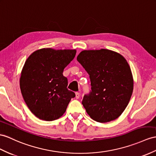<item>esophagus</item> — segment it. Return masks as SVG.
I'll return each instance as SVG.
<instances>
[{"mask_svg":"<svg viewBox=\"0 0 156 156\" xmlns=\"http://www.w3.org/2000/svg\"><path fill=\"white\" fill-rule=\"evenodd\" d=\"M79 97H80V94L77 92L75 93V98H77V99H78V98H79Z\"/></svg>","mask_w":156,"mask_h":156,"instance_id":"obj_1","label":"esophagus"}]
</instances>
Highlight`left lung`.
Returning a JSON list of instances; mask_svg holds the SVG:
<instances>
[{
    "label": "left lung",
    "mask_w": 156,
    "mask_h": 156,
    "mask_svg": "<svg viewBox=\"0 0 156 156\" xmlns=\"http://www.w3.org/2000/svg\"><path fill=\"white\" fill-rule=\"evenodd\" d=\"M77 60L89 75L91 90L83 97L87 114L98 122L119 118L130 100L134 80L127 61L107 49L83 50Z\"/></svg>",
    "instance_id": "obj_1"
}]
</instances>
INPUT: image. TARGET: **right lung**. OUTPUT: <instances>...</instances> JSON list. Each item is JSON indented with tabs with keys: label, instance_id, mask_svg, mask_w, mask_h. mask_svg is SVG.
<instances>
[{
	"label": "right lung",
	"instance_id": "obj_1",
	"mask_svg": "<svg viewBox=\"0 0 156 156\" xmlns=\"http://www.w3.org/2000/svg\"><path fill=\"white\" fill-rule=\"evenodd\" d=\"M75 54L76 49L42 48L26 59L21 72L20 87L26 105L38 119H58L75 97L67 89V79L63 75Z\"/></svg>",
	"mask_w": 156,
	"mask_h": 156
}]
</instances>
